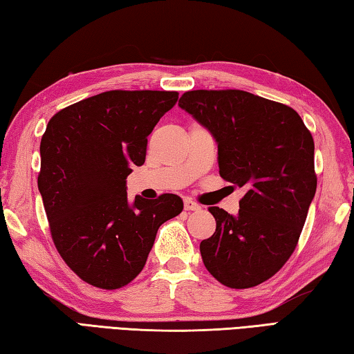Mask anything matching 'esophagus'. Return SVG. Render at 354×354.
<instances>
[{"label": "esophagus", "mask_w": 354, "mask_h": 354, "mask_svg": "<svg viewBox=\"0 0 354 354\" xmlns=\"http://www.w3.org/2000/svg\"><path fill=\"white\" fill-rule=\"evenodd\" d=\"M184 209L185 210H199V209H201V205L187 198V199H184Z\"/></svg>", "instance_id": "1"}]
</instances>
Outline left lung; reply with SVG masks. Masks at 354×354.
<instances>
[{
	"instance_id": "left-lung-1",
	"label": "left lung",
	"mask_w": 354,
	"mask_h": 354,
	"mask_svg": "<svg viewBox=\"0 0 354 354\" xmlns=\"http://www.w3.org/2000/svg\"><path fill=\"white\" fill-rule=\"evenodd\" d=\"M179 106L214 134L220 176L246 189L236 216L209 207L204 266L227 288L260 285L292 255L316 195L311 133L291 106L241 89L187 91Z\"/></svg>"
}]
</instances>
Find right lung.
I'll return each mask as SVG.
<instances>
[{"instance_id":"obj_1","label":"right lung","mask_w":354,"mask_h":354,"mask_svg":"<svg viewBox=\"0 0 354 354\" xmlns=\"http://www.w3.org/2000/svg\"><path fill=\"white\" fill-rule=\"evenodd\" d=\"M178 100L176 91H114L63 108L40 144L38 190L50 236L66 265L102 289L142 271L159 226L183 212V199H127V176L145 162L149 134Z\"/></svg>"}]
</instances>
